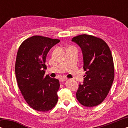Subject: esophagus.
Returning a JSON list of instances; mask_svg holds the SVG:
<instances>
[{
  "label": "esophagus",
  "instance_id": "34e87169",
  "mask_svg": "<svg viewBox=\"0 0 128 128\" xmlns=\"http://www.w3.org/2000/svg\"><path fill=\"white\" fill-rule=\"evenodd\" d=\"M66 80H67V79H66V78H59V81H60V82H64Z\"/></svg>",
  "mask_w": 128,
  "mask_h": 128
}]
</instances>
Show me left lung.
Returning a JSON list of instances; mask_svg holds the SVG:
<instances>
[{"label":"left lung","instance_id":"left-lung-1","mask_svg":"<svg viewBox=\"0 0 128 128\" xmlns=\"http://www.w3.org/2000/svg\"><path fill=\"white\" fill-rule=\"evenodd\" d=\"M72 41L82 49L86 71L83 84L78 85L76 98L84 106H97L106 97L114 79L111 50L104 40L91 35H79Z\"/></svg>","mask_w":128,"mask_h":128}]
</instances>
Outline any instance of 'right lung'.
<instances>
[{"instance_id": "obj_1", "label": "right lung", "mask_w": 128, "mask_h": 128, "mask_svg": "<svg viewBox=\"0 0 128 128\" xmlns=\"http://www.w3.org/2000/svg\"><path fill=\"white\" fill-rule=\"evenodd\" d=\"M60 42L34 36L22 42L17 54L15 73L18 88L30 106L36 111L52 110L58 100L59 81L45 75L47 54Z\"/></svg>"}]
</instances>
